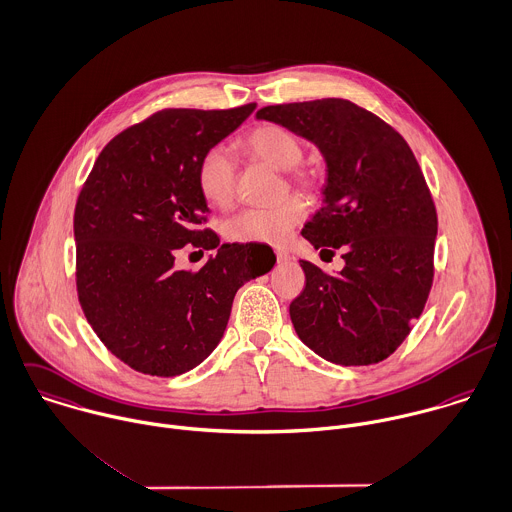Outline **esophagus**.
Instances as JSON below:
<instances>
[{
    "label": "esophagus",
    "instance_id": "34e87169",
    "mask_svg": "<svg viewBox=\"0 0 512 512\" xmlns=\"http://www.w3.org/2000/svg\"><path fill=\"white\" fill-rule=\"evenodd\" d=\"M276 258H278V262H286V260H290V254H288V250L278 248L276 250Z\"/></svg>",
    "mask_w": 512,
    "mask_h": 512
}]
</instances>
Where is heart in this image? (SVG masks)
<instances>
[{
	"label": "heart",
	"instance_id": "1",
	"mask_svg": "<svg viewBox=\"0 0 512 512\" xmlns=\"http://www.w3.org/2000/svg\"><path fill=\"white\" fill-rule=\"evenodd\" d=\"M242 149L256 161L278 171H290V180L306 186L310 174L298 165L304 159L302 143L276 125L256 127L242 141ZM196 182L202 196L214 206H228L234 196L236 165L226 149H208L196 169ZM306 206L300 198H288L272 208H246L224 222V236L242 244H282L292 228L304 218Z\"/></svg>",
	"mask_w": 512,
	"mask_h": 512
}]
</instances>
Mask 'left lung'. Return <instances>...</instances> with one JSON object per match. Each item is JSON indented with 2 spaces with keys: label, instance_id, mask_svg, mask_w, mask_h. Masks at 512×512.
<instances>
[{
  "label": "left lung",
  "instance_id": "obj_1",
  "mask_svg": "<svg viewBox=\"0 0 512 512\" xmlns=\"http://www.w3.org/2000/svg\"><path fill=\"white\" fill-rule=\"evenodd\" d=\"M256 117L320 149L324 206L302 236L316 250H343L338 274L300 260L306 288L290 304L298 338L338 365L383 361L409 336L433 284L437 212L413 151L345 99L270 105Z\"/></svg>",
  "mask_w": 512,
  "mask_h": 512
}]
</instances>
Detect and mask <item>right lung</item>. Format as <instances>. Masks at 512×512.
Masks as SVG:
<instances>
[{
    "label": "right lung",
    "instance_id": "right-lung-1",
    "mask_svg": "<svg viewBox=\"0 0 512 512\" xmlns=\"http://www.w3.org/2000/svg\"><path fill=\"white\" fill-rule=\"evenodd\" d=\"M254 109L155 113L101 151L81 188L79 302L99 340L135 371L172 377L202 363L224 336L238 288L276 264L268 246H220L198 228L210 212L198 163ZM186 243L216 247L217 256L198 273L176 271L173 256Z\"/></svg>",
    "mask_w": 512,
    "mask_h": 512
}]
</instances>
